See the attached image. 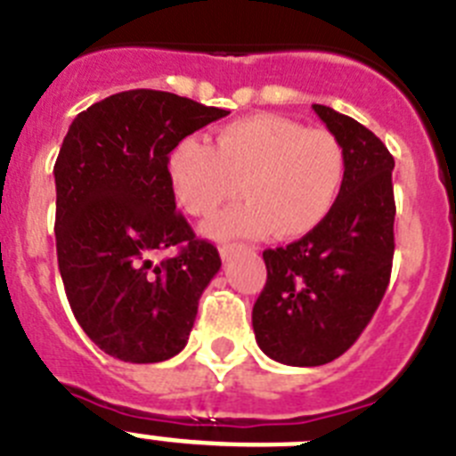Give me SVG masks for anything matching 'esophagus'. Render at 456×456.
I'll list each match as a JSON object with an SVG mask.
<instances>
[{
  "mask_svg": "<svg viewBox=\"0 0 456 456\" xmlns=\"http://www.w3.org/2000/svg\"><path fill=\"white\" fill-rule=\"evenodd\" d=\"M240 248H244V247H241V244H221L219 253H221V257H224V260H228V257H231L232 253L240 251Z\"/></svg>",
  "mask_w": 456,
  "mask_h": 456,
  "instance_id": "1",
  "label": "esophagus"
}]
</instances>
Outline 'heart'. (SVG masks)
Segmentation results:
<instances>
[{"label":"heart","mask_w":456,"mask_h":456,"mask_svg":"<svg viewBox=\"0 0 456 456\" xmlns=\"http://www.w3.org/2000/svg\"><path fill=\"white\" fill-rule=\"evenodd\" d=\"M168 183L189 216H209L241 187V203L205 224L215 240L308 235L329 216L347 175V152L329 130L256 114L232 120L215 148L183 139L168 152Z\"/></svg>","instance_id":"obj_1"}]
</instances>
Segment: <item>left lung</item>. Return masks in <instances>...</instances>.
Instances as JSON below:
<instances>
[{
  "label": "left lung",
  "mask_w": 456,
  "mask_h": 456,
  "mask_svg": "<svg viewBox=\"0 0 456 456\" xmlns=\"http://www.w3.org/2000/svg\"><path fill=\"white\" fill-rule=\"evenodd\" d=\"M347 152V175L324 221L288 247L267 248V283L253 305L257 347L297 368L331 363L363 333L384 299L395 253V159L368 127L313 104Z\"/></svg>",
  "instance_id": "1"
}]
</instances>
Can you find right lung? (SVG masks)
Masks as SVG:
<instances>
[{
  "instance_id": "obj_1",
  "label": "right lung",
  "mask_w": 456,
  "mask_h": 456,
  "mask_svg": "<svg viewBox=\"0 0 456 456\" xmlns=\"http://www.w3.org/2000/svg\"><path fill=\"white\" fill-rule=\"evenodd\" d=\"M231 111L134 88L91 104L54 164L56 257L75 320L104 354L159 363L184 349L221 267L175 209L168 152ZM176 248L162 264L151 257Z\"/></svg>"
}]
</instances>
